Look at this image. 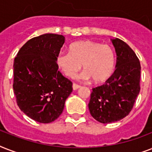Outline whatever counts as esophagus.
Here are the masks:
<instances>
[{"label": "esophagus", "mask_w": 152, "mask_h": 152, "mask_svg": "<svg viewBox=\"0 0 152 152\" xmlns=\"http://www.w3.org/2000/svg\"><path fill=\"white\" fill-rule=\"evenodd\" d=\"M80 88V85L76 84V83H72V88H73V90H77V89Z\"/></svg>", "instance_id": "obj_1"}]
</instances>
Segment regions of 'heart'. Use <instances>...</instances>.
Instances as JSON below:
<instances>
[{
    "label": "heart",
    "mask_w": 152,
    "mask_h": 152,
    "mask_svg": "<svg viewBox=\"0 0 152 152\" xmlns=\"http://www.w3.org/2000/svg\"><path fill=\"white\" fill-rule=\"evenodd\" d=\"M57 64L67 76L73 77L82 68L84 71L78 79L95 83H102L112 75L116 58L113 49L108 45L85 40L71 44L69 52H61L57 56Z\"/></svg>",
    "instance_id": "heart-1"
}]
</instances>
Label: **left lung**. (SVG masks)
Masks as SVG:
<instances>
[{
    "label": "left lung",
    "mask_w": 152,
    "mask_h": 152,
    "mask_svg": "<svg viewBox=\"0 0 152 152\" xmlns=\"http://www.w3.org/2000/svg\"><path fill=\"white\" fill-rule=\"evenodd\" d=\"M117 53L116 70L101 86L92 88L91 115L103 124L115 122L130 113L140 90V63L125 42L112 39Z\"/></svg>",
    "instance_id": "left-lung-1"
}]
</instances>
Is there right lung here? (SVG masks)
<instances>
[{"label":"right lung","instance_id":"1","mask_svg":"<svg viewBox=\"0 0 152 152\" xmlns=\"http://www.w3.org/2000/svg\"><path fill=\"white\" fill-rule=\"evenodd\" d=\"M64 42L61 34L34 37L21 47L14 60L13 90L17 105L38 122L56 120L72 91V83L58 71L56 62Z\"/></svg>","mask_w":152,"mask_h":152}]
</instances>
